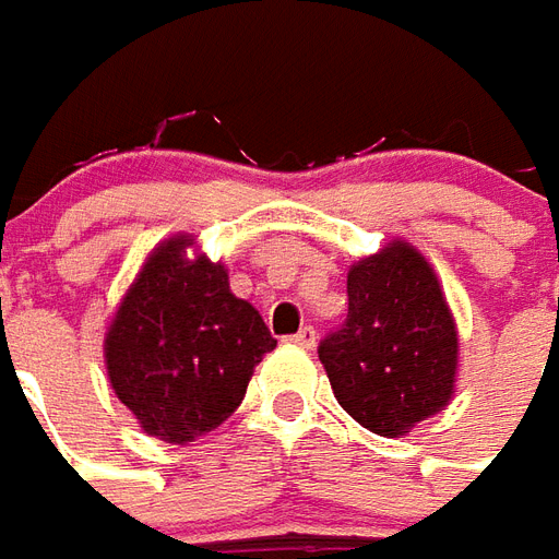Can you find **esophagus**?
I'll return each instance as SVG.
<instances>
[{
  "label": "esophagus",
  "mask_w": 559,
  "mask_h": 559,
  "mask_svg": "<svg viewBox=\"0 0 559 559\" xmlns=\"http://www.w3.org/2000/svg\"><path fill=\"white\" fill-rule=\"evenodd\" d=\"M316 340H319V336H316V328H312V324H304L298 334L292 336V343H298L300 349H312Z\"/></svg>",
  "instance_id": "obj_1"
}]
</instances>
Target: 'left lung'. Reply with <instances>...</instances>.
I'll list each match as a JSON object with an SVG mask.
<instances>
[{"instance_id":"obj_1","label":"left lung","mask_w":559,"mask_h":559,"mask_svg":"<svg viewBox=\"0 0 559 559\" xmlns=\"http://www.w3.org/2000/svg\"><path fill=\"white\" fill-rule=\"evenodd\" d=\"M346 322L319 343L334 397L379 437H403L454 394L457 331L421 252L391 243L352 264Z\"/></svg>"}]
</instances>
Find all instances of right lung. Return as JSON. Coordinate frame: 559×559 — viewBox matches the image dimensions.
<instances>
[{
  "label": "right lung",
  "instance_id": "right-lung-1",
  "mask_svg": "<svg viewBox=\"0 0 559 559\" xmlns=\"http://www.w3.org/2000/svg\"><path fill=\"white\" fill-rule=\"evenodd\" d=\"M162 243L122 298L105 340L110 385L150 437L192 442L240 406L276 346L259 310L231 295L223 264Z\"/></svg>",
  "mask_w": 559,
  "mask_h": 559
}]
</instances>
